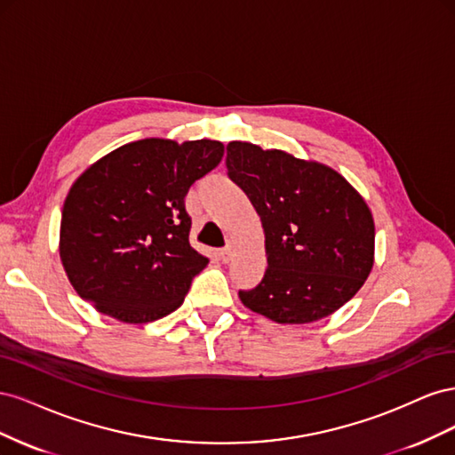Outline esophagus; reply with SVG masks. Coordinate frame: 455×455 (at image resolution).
<instances>
[{"instance_id": "1", "label": "esophagus", "mask_w": 455, "mask_h": 455, "mask_svg": "<svg viewBox=\"0 0 455 455\" xmlns=\"http://www.w3.org/2000/svg\"><path fill=\"white\" fill-rule=\"evenodd\" d=\"M233 256V244H226V249L220 251V259L224 261V264H228V261L231 259Z\"/></svg>"}]
</instances>
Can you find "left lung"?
<instances>
[{
  "label": "left lung",
  "instance_id": "8db88e82",
  "mask_svg": "<svg viewBox=\"0 0 455 455\" xmlns=\"http://www.w3.org/2000/svg\"><path fill=\"white\" fill-rule=\"evenodd\" d=\"M228 174L256 209L267 269L244 307L279 324L315 323L361 291L374 266V218L346 178L283 149L229 142Z\"/></svg>",
  "mask_w": 455,
  "mask_h": 455
}]
</instances>
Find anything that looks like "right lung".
Instances as JSON below:
<instances>
[{
  "label": "right lung",
  "mask_w": 455,
  "mask_h": 455,
  "mask_svg": "<svg viewBox=\"0 0 455 455\" xmlns=\"http://www.w3.org/2000/svg\"><path fill=\"white\" fill-rule=\"evenodd\" d=\"M222 156L218 140L144 139L92 163L62 206L59 252L74 291L127 324L180 307L209 264L189 244L184 197Z\"/></svg>",
  "instance_id": "add662e5"
}]
</instances>
